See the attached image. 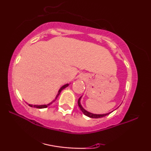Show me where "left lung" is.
<instances>
[{
    "instance_id": "obj_1",
    "label": "left lung",
    "mask_w": 151,
    "mask_h": 151,
    "mask_svg": "<svg viewBox=\"0 0 151 151\" xmlns=\"http://www.w3.org/2000/svg\"><path fill=\"white\" fill-rule=\"evenodd\" d=\"M80 98H81V97L78 99V106H79L80 110L82 111V112L84 113V115H86V116L89 117H91V118H100V117H105L107 115L110 114L111 113H106V114H93V113H89L87 111H86L85 109H83V107L81 106V104H80Z\"/></svg>"
}]
</instances>
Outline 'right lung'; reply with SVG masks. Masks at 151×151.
I'll use <instances>...</instances> for the list:
<instances>
[{
  "mask_svg": "<svg viewBox=\"0 0 151 151\" xmlns=\"http://www.w3.org/2000/svg\"><path fill=\"white\" fill-rule=\"evenodd\" d=\"M68 86H69V84H65V85L63 86H62V87H61L60 88V90H59V91H58V93L57 96L55 97V100H53L52 102L49 103V104H45V105H32V104H29V106H31V107H34V108H37V109H44V108H47V106H49V105H50L51 104H52V103H53V102H54V101H55V100H56L58 97V96H59V95H60V92L62 91H63V90L64 89V88H65L66 87H67Z\"/></svg>",
  "mask_w": 151,
  "mask_h": 151,
  "instance_id": "add662e5",
  "label": "right lung"
}]
</instances>
